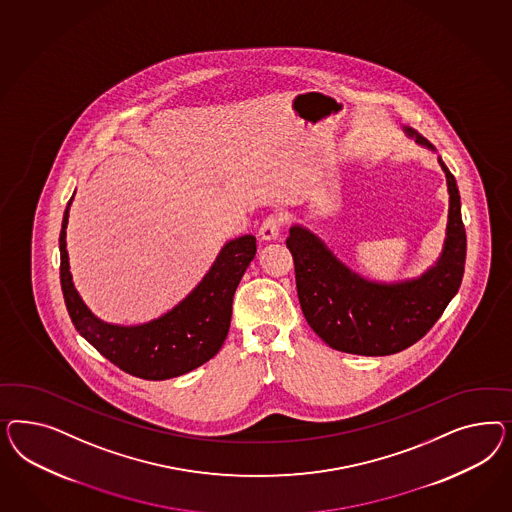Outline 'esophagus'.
Returning <instances> with one entry per match:
<instances>
[{"mask_svg":"<svg viewBox=\"0 0 512 512\" xmlns=\"http://www.w3.org/2000/svg\"><path fill=\"white\" fill-rule=\"evenodd\" d=\"M283 225H285V216H283L281 212L270 214V216L264 219L263 225H261V229H259V236H261L263 240H276L279 233H281V227H283Z\"/></svg>","mask_w":512,"mask_h":512,"instance_id":"esophagus-1","label":"esophagus"}]
</instances>
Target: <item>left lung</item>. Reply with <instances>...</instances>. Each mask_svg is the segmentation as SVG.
I'll use <instances>...</instances> for the list:
<instances>
[{
  "instance_id": "left-lung-1",
  "label": "left lung",
  "mask_w": 512,
  "mask_h": 512,
  "mask_svg": "<svg viewBox=\"0 0 512 512\" xmlns=\"http://www.w3.org/2000/svg\"><path fill=\"white\" fill-rule=\"evenodd\" d=\"M420 146L435 150L411 127H403ZM449 186V221L437 263L420 278L398 283L370 281L349 270L308 229L295 225L287 248L295 261L300 308L313 332L336 351L385 357L426 336L458 293L464 278L465 227L454 176L439 157Z\"/></svg>"
}]
</instances>
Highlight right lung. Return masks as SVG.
I'll return each mask as SVG.
<instances>
[{
    "mask_svg": "<svg viewBox=\"0 0 512 512\" xmlns=\"http://www.w3.org/2000/svg\"><path fill=\"white\" fill-rule=\"evenodd\" d=\"M71 202L73 197L63 212L60 233V281L80 336L120 370L148 381L184 375L216 357L231 326L234 291L257 253L255 236L244 234L227 242L201 283L159 319L137 326L110 325L88 310L73 285L65 249Z\"/></svg>",
    "mask_w": 512,
    "mask_h": 512,
    "instance_id": "obj_1",
    "label": "right lung"
}]
</instances>
